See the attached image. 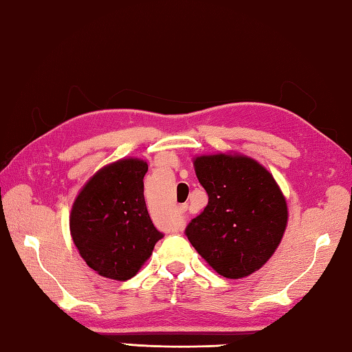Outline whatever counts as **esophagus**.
I'll return each instance as SVG.
<instances>
[{
  "mask_svg": "<svg viewBox=\"0 0 352 352\" xmlns=\"http://www.w3.org/2000/svg\"><path fill=\"white\" fill-rule=\"evenodd\" d=\"M186 212H187V206H181V207H179V213L184 214Z\"/></svg>",
  "mask_w": 352,
  "mask_h": 352,
  "instance_id": "34e87169",
  "label": "esophagus"
}]
</instances>
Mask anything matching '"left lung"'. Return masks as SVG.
<instances>
[{"label": "left lung", "mask_w": 352, "mask_h": 352, "mask_svg": "<svg viewBox=\"0 0 352 352\" xmlns=\"http://www.w3.org/2000/svg\"><path fill=\"white\" fill-rule=\"evenodd\" d=\"M208 204L186 227L198 254L226 278H243L266 263L283 238L287 206L272 175L244 156L195 160Z\"/></svg>", "instance_id": "obj_1"}]
</instances>
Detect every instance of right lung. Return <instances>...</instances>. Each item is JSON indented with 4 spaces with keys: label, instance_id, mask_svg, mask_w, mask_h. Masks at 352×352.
Here are the masks:
<instances>
[{
    "label": "right lung",
    "instance_id": "add662e5",
    "mask_svg": "<svg viewBox=\"0 0 352 352\" xmlns=\"http://www.w3.org/2000/svg\"><path fill=\"white\" fill-rule=\"evenodd\" d=\"M146 171L144 160H117L97 171L74 202V244L98 275L119 281L133 278L164 238L146 210Z\"/></svg>",
    "mask_w": 352,
    "mask_h": 352
}]
</instances>
